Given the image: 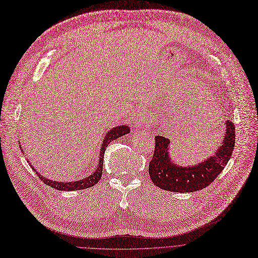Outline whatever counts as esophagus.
I'll return each mask as SVG.
<instances>
[{"mask_svg": "<svg viewBox=\"0 0 258 258\" xmlns=\"http://www.w3.org/2000/svg\"><path fill=\"white\" fill-rule=\"evenodd\" d=\"M148 126H149V122L147 120H144V118H142V117L136 118L135 125H134V128H135L136 131H141Z\"/></svg>", "mask_w": 258, "mask_h": 258, "instance_id": "34e87169", "label": "esophagus"}]
</instances>
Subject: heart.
<instances>
[{"label":"heart","mask_w":258,"mask_h":258,"mask_svg":"<svg viewBox=\"0 0 258 258\" xmlns=\"http://www.w3.org/2000/svg\"><path fill=\"white\" fill-rule=\"evenodd\" d=\"M212 119L213 118H211V120L208 122L206 120V118L199 119L198 116L195 115V116L191 117V119H189V126H191V128L194 127L195 130H198V131H206L208 128V126L210 125V122H212Z\"/></svg>","instance_id":"obj_1"}]
</instances>
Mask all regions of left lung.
Returning <instances> with one entry per match:
<instances>
[{"mask_svg":"<svg viewBox=\"0 0 258 258\" xmlns=\"http://www.w3.org/2000/svg\"><path fill=\"white\" fill-rule=\"evenodd\" d=\"M171 141L162 136L155 137V150L150 161L149 174L153 183L170 192H195L209 186L222 172L235 147V126L226 122L225 138L217 151L208 159L192 166H179L170 156Z\"/></svg>","mask_w":258,"mask_h":258,"instance_id":"8db88e82","label":"left lung"}]
</instances>
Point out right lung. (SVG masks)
Wrapping results in <instances>:
<instances>
[{
  "label": "right lung",
  "instance_id": "right-lung-1",
  "mask_svg": "<svg viewBox=\"0 0 258 258\" xmlns=\"http://www.w3.org/2000/svg\"><path fill=\"white\" fill-rule=\"evenodd\" d=\"M130 132H131V128L127 125H120V126L113 127L110 131H108L105 134V137H104V139L102 141L101 150H100L99 163L97 165V169L94 171V173L91 176L85 177V178L81 179V180L71 181V182L70 181L59 182V181L49 180V179H47V178H44L39 173H37V175L39 176V178L41 179V180L44 183L51 186V187H53V188H55V189H60V191H76V189H84V188H87V187L94 186L95 184L98 183V181L100 180V178H101V176H102L103 160H104L103 158H104V153H105L106 147L111 141H114V140H116V139H118V138H120L122 136H124V135H127ZM20 149L22 150L21 145H20ZM22 151H23V150H22ZM33 170H36L35 167H33Z\"/></svg>",
  "mask_w": 258,
  "mask_h": 258
}]
</instances>
